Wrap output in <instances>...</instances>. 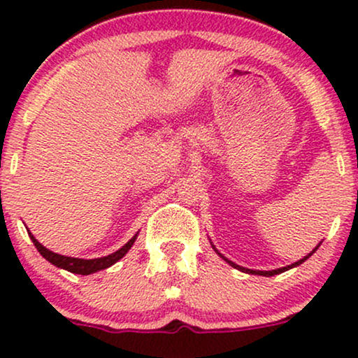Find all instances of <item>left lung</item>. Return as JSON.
Wrapping results in <instances>:
<instances>
[{
    "instance_id": "1",
    "label": "left lung",
    "mask_w": 358,
    "mask_h": 358,
    "mask_svg": "<svg viewBox=\"0 0 358 358\" xmlns=\"http://www.w3.org/2000/svg\"><path fill=\"white\" fill-rule=\"evenodd\" d=\"M210 244H212V242H210ZM320 244H322V242H320ZM320 244H318V245H316V248H315L313 250H311V252H310V254H308V256H305V257H303V259H299V261H296V262H293V264H289V266H285V268L271 269V271H257V269H248V268H242V266H239V264H236V262L229 261V259H227V257H224V256H222V254L219 252V250H217V249H215V245H213V244H212V248H213V250H215V252H217V254H219V256H220L222 259H224V261H225V262H227V264H231V266H232V268L239 269V271H242V273H248V274H256V276H266V278H269V276H276V274H281V273H285V271H287V269H293V268H296V266H299V264H303V262H305V261H306V259H308V257H310V256H311V254H313V252H315V250L320 248Z\"/></svg>"
}]
</instances>
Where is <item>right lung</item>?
Masks as SVG:
<instances>
[{"mask_svg": "<svg viewBox=\"0 0 358 358\" xmlns=\"http://www.w3.org/2000/svg\"><path fill=\"white\" fill-rule=\"evenodd\" d=\"M28 236H30V239L35 244V248L38 249V252L42 254V256L47 259L48 262H52L53 266H57V268H60V269L69 271V273L87 276V274H92V273H97V271L110 268L113 264H116L119 259L124 257L127 254V250L133 248L134 241H136V237H138V232L134 234V236L131 237V239L127 241L121 249H117L116 252L109 254V256H104V257H96V259H79V257L62 256V254L52 252L50 249H47L45 245L40 244V242L35 239L34 234H31V232H28Z\"/></svg>", "mask_w": 358, "mask_h": 358, "instance_id": "add662e5", "label": "right lung"}]
</instances>
